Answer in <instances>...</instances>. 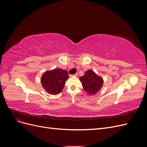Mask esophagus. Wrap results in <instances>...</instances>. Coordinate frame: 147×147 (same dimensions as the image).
<instances>
[{
  "label": "esophagus",
  "instance_id": "34e87169",
  "mask_svg": "<svg viewBox=\"0 0 147 147\" xmlns=\"http://www.w3.org/2000/svg\"><path fill=\"white\" fill-rule=\"evenodd\" d=\"M70 76V77H76V76H77V74H72V75H69Z\"/></svg>",
  "mask_w": 147,
  "mask_h": 147
}]
</instances>
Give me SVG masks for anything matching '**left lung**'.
<instances>
[{"instance_id": "1", "label": "left lung", "mask_w": 147, "mask_h": 147, "mask_svg": "<svg viewBox=\"0 0 147 147\" xmlns=\"http://www.w3.org/2000/svg\"><path fill=\"white\" fill-rule=\"evenodd\" d=\"M82 86L88 94L94 95L98 92L103 85V79L93 71L88 70L83 77L80 78Z\"/></svg>"}]
</instances>
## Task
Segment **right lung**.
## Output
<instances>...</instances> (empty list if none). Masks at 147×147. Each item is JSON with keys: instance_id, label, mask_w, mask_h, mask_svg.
<instances>
[{"instance_id": "1", "label": "right lung", "mask_w": 147, "mask_h": 147, "mask_svg": "<svg viewBox=\"0 0 147 147\" xmlns=\"http://www.w3.org/2000/svg\"><path fill=\"white\" fill-rule=\"evenodd\" d=\"M69 78L68 72L61 69H54L45 72L41 78L43 88L51 94H57L61 92Z\"/></svg>"}]
</instances>
